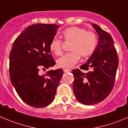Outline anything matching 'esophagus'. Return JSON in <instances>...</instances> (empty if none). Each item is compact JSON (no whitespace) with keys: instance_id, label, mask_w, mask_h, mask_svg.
Masks as SVG:
<instances>
[{"instance_id":"obj_1","label":"esophagus","mask_w":128,"mask_h":128,"mask_svg":"<svg viewBox=\"0 0 128 128\" xmlns=\"http://www.w3.org/2000/svg\"><path fill=\"white\" fill-rule=\"evenodd\" d=\"M63 72L65 73L70 72H71V70H70V69H67V68H64L63 69Z\"/></svg>"}]
</instances>
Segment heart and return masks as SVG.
Segmentation results:
<instances>
[{"mask_svg": "<svg viewBox=\"0 0 128 128\" xmlns=\"http://www.w3.org/2000/svg\"><path fill=\"white\" fill-rule=\"evenodd\" d=\"M63 38L66 42H72L70 52L66 53L57 60L59 67L70 68L78 62L80 56L86 58L92 55L96 51L98 43L97 35L92 31L77 26L70 27L63 32ZM50 50L56 56L63 52V41L54 38L50 44Z\"/></svg>", "mask_w": 128, "mask_h": 128, "instance_id": "b5f03b06", "label": "heart"}]
</instances>
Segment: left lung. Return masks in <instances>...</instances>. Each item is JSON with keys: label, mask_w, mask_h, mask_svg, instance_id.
<instances>
[{"label": "left lung", "mask_w": 128, "mask_h": 128, "mask_svg": "<svg viewBox=\"0 0 128 128\" xmlns=\"http://www.w3.org/2000/svg\"><path fill=\"white\" fill-rule=\"evenodd\" d=\"M98 35V43L87 62L74 69V93L84 105H94L102 101L109 95L114 85L119 58L110 34L96 24H92Z\"/></svg>", "instance_id": "1"}]
</instances>
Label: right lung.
<instances>
[{
	"label": "right lung",
	"mask_w": 128,
	"mask_h": 128,
	"mask_svg": "<svg viewBox=\"0 0 128 128\" xmlns=\"http://www.w3.org/2000/svg\"><path fill=\"white\" fill-rule=\"evenodd\" d=\"M59 28L56 24H36L26 28L13 43L9 57V74L20 98L34 108H44L54 100L63 70L41 75L40 69L54 66L50 44Z\"/></svg>",
	"instance_id": "right-lung-1"
}]
</instances>
